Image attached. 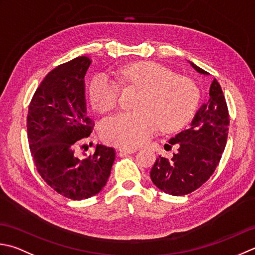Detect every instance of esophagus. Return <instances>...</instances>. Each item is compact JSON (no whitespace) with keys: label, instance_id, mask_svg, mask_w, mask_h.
Masks as SVG:
<instances>
[{"label":"esophagus","instance_id":"esophagus-1","mask_svg":"<svg viewBox=\"0 0 255 255\" xmlns=\"http://www.w3.org/2000/svg\"><path fill=\"white\" fill-rule=\"evenodd\" d=\"M118 151H119V153L121 154H130V153H133L134 151V149L133 148H125V147H121L118 149Z\"/></svg>","mask_w":255,"mask_h":255}]
</instances>
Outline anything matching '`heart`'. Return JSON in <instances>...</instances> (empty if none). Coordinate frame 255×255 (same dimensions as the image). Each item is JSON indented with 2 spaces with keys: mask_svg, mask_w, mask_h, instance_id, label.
Returning a JSON list of instances; mask_svg holds the SVG:
<instances>
[{
  "mask_svg": "<svg viewBox=\"0 0 255 255\" xmlns=\"http://www.w3.org/2000/svg\"><path fill=\"white\" fill-rule=\"evenodd\" d=\"M118 81L141 89L134 112H122L105 118L102 136L121 147H138L159 127L174 130L191 118L199 101V91L191 79L178 76L170 68L154 62L127 65L116 72ZM121 87L107 75H98L89 86V99L99 112L116 107Z\"/></svg>",
  "mask_w": 255,
  "mask_h": 255,
  "instance_id": "heart-1",
  "label": "heart"
}]
</instances>
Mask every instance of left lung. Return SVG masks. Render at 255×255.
Masks as SVG:
<instances>
[{"mask_svg": "<svg viewBox=\"0 0 255 255\" xmlns=\"http://www.w3.org/2000/svg\"><path fill=\"white\" fill-rule=\"evenodd\" d=\"M190 63L198 73H209ZM209 101L194 115L187 129L169 140L167 146H176L171 159L159 156L151 168L154 186L172 196H184L197 190L216 170L228 139L230 118L220 84L213 79Z\"/></svg>", "mask_w": 255, "mask_h": 255, "instance_id": "obj_1", "label": "left lung"}]
</instances>
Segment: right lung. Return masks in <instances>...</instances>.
<instances>
[{"instance_id": "obj_1", "label": "right lung", "mask_w": 255, "mask_h": 255, "mask_svg": "<svg viewBox=\"0 0 255 255\" xmlns=\"http://www.w3.org/2000/svg\"><path fill=\"white\" fill-rule=\"evenodd\" d=\"M91 63L89 57L79 56L55 67L34 93L27 114L29 149L38 173L55 191L73 200L102 190L116 156L114 148L103 144L89 156L78 152L94 125L84 81Z\"/></svg>"}]
</instances>
